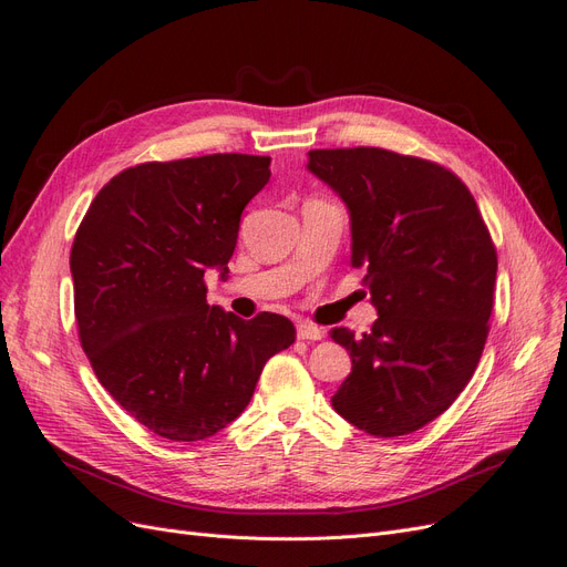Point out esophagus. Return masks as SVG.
Masks as SVG:
<instances>
[{"mask_svg":"<svg viewBox=\"0 0 567 567\" xmlns=\"http://www.w3.org/2000/svg\"><path fill=\"white\" fill-rule=\"evenodd\" d=\"M321 336H323V331L319 329V326H315L310 321L298 323V338L300 340H321Z\"/></svg>","mask_w":567,"mask_h":567,"instance_id":"esophagus-1","label":"esophagus"}]
</instances>
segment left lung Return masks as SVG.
I'll use <instances>...</instances> for the list:
<instances>
[{
	"label": "left lung",
	"mask_w": 567,
	"mask_h": 567,
	"mask_svg": "<svg viewBox=\"0 0 567 567\" xmlns=\"http://www.w3.org/2000/svg\"><path fill=\"white\" fill-rule=\"evenodd\" d=\"M312 173L346 200L352 267L379 310L371 331L331 338L352 371L331 398L375 437L419 431L473 379L489 333L496 248L468 186L440 163L388 148H315Z\"/></svg>",
	"instance_id": "left-lung-1"
}]
</instances>
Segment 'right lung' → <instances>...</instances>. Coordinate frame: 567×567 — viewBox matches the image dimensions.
I'll list each match as a JSON object with an SVG mask.
<instances>
[{"mask_svg":"<svg viewBox=\"0 0 567 567\" xmlns=\"http://www.w3.org/2000/svg\"><path fill=\"white\" fill-rule=\"evenodd\" d=\"M269 156L213 153L117 173L75 231L71 271L80 346L132 419L175 442L205 440L248 406L267 359L296 342L290 319L210 307Z\"/></svg>","mask_w":567,"mask_h":567,"instance_id":"obj_1","label":"right lung"}]
</instances>
